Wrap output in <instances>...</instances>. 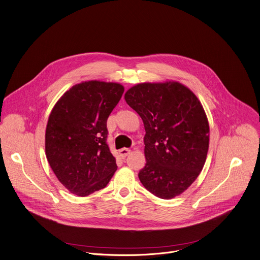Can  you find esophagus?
I'll use <instances>...</instances> for the list:
<instances>
[{
  "mask_svg": "<svg viewBox=\"0 0 260 260\" xmlns=\"http://www.w3.org/2000/svg\"><path fill=\"white\" fill-rule=\"evenodd\" d=\"M120 155L122 158H126L127 155L131 152V149H129V148H126V147H124V148H122V149H120Z\"/></svg>",
  "mask_w": 260,
  "mask_h": 260,
  "instance_id": "obj_1",
  "label": "esophagus"
}]
</instances>
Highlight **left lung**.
Listing matches in <instances>:
<instances>
[{"label":"left lung","mask_w":260,"mask_h":260,"mask_svg":"<svg viewBox=\"0 0 260 260\" xmlns=\"http://www.w3.org/2000/svg\"><path fill=\"white\" fill-rule=\"evenodd\" d=\"M125 100L145 129L139 180L158 198L179 196L197 179L208 152L209 123L200 100L178 82L137 84Z\"/></svg>","instance_id":"1"}]
</instances>
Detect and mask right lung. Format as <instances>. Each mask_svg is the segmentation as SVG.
Masks as SVG:
<instances>
[{"mask_svg":"<svg viewBox=\"0 0 260 260\" xmlns=\"http://www.w3.org/2000/svg\"><path fill=\"white\" fill-rule=\"evenodd\" d=\"M124 93L118 83L83 82L56 102L46 128V157L60 183L87 197L106 187L116 172L107 121Z\"/></svg>","mask_w":260,"mask_h":260,"instance_id":"add662e5","label":"right lung"}]
</instances>
